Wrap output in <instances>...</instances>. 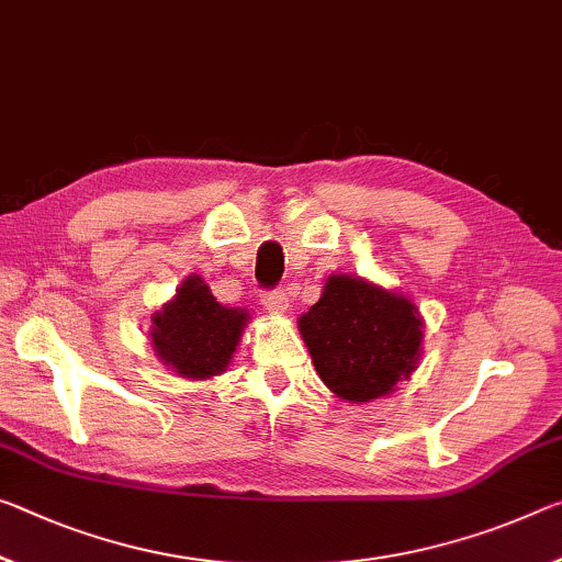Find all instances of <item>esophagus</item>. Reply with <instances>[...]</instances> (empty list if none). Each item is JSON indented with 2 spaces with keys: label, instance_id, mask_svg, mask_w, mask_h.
Listing matches in <instances>:
<instances>
[{
  "label": "esophagus",
  "instance_id": "34e87169",
  "mask_svg": "<svg viewBox=\"0 0 562 562\" xmlns=\"http://www.w3.org/2000/svg\"><path fill=\"white\" fill-rule=\"evenodd\" d=\"M262 305H265L267 313L284 315V313H288V307H290V300H288V295H284V290H274V292H265Z\"/></svg>",
  "mask_w": 562,
  "mask_h": 562
}]
</instances>
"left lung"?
Segmentation results:
<instances>
[{
    "instance_id": "obj_1",
    "label": "left lung",
    "mask_w": 562,
    "mask_h": 562,
    "mask_svg": "<svg viewBox=\"0 0 562 562\" xmlns=\"http://www.w3.org/2000/svg\"><path fill=\"white\" fill-rule=\"evenodd\" d=\"M297 327L319 380L345 403L387 397L420 364V310L403 292L358 274H329Z\"/></svg>"
}]
</instances>
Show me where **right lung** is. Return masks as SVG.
<instances>
[{"label":"right lung","instance_id":"right-lung-1","mask_svg":"<svg viewBox=\"0 0 562 562\" xmlns=\"http://www.w3.org/2000/svg\"><path fill=\"white\" fill-rule=\"evenodd\" d=\"M249 319L247 310L222 305L200 274H190L153 315L147 337L177 378L210 380L227 372Z\"/></svg>","mask_w":562,"mask_h":562}]
</instances>
